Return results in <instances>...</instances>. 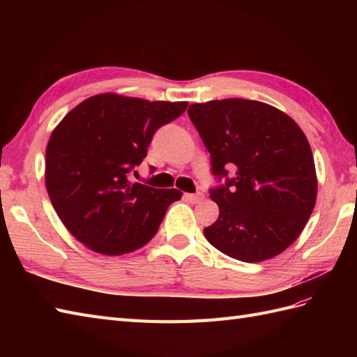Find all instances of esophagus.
<instances>
[{"label":"esophagus","mask_w":357,"mask_h":357,"mask_svg":"<svg viewBox=\"0 0 357 357\" xmlns=\"http://www.w3.org/2000/svg\"><path fill=\"white\" fill-rule=\"evenodd\" d=\"M184 198L190 202H199L204 199V195L202 193H185Z\"/></svg>","instance_id":"1"}]
</instances>
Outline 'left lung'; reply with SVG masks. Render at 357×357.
I'll return each instance as SVG.
<instances>
[{
    "instance_id": "1",
    "label": "left lung",
    "mask_w": 357,
    "mask_h": 357,
    "mask_svg": "<svg viewBox=\"0 0 357 357\" xmlns=\"http://www.w3.org/2000/svg\"><path fill=\"white\" fill-rule=\"evenodd\" d=\"M188 116L210 151L211 173L225 179L210 188L219 218L204 229L207 241L242 262L282 253L316 204L314 159L304 132L273 105L241 98L192 104Z\"/></svg>"
}]
</instances>
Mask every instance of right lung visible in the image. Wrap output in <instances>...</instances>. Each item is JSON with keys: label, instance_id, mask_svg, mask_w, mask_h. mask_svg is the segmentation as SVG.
<instances>
[{"label": "right lung", "instance_id": "1", "mask_svg": "<svg viewBox=\"0 0 357 357\" xmlns=\"http://www.w3.org/2000/svg\"><path fill=\"white\" fill-rule=\"evenodd\" d=\"M187 105L102 93L78 104L52 132L45 188L66 229L86 247L116 256L155 236L167 208L183 193L128 178L147 156L158 128Z\"/></svg>", "mask_w": 357, "mask_h": 357}]
</instances>
